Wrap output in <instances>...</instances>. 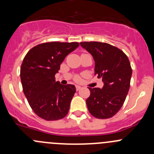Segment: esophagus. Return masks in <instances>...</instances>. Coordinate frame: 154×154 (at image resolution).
Masks as SVG:
<instances>
[{"label":"esophagus","instance_id":"esophagus-1","mask_svg":"<svg viewBox=\"0 0 154 154\" xmlns=\"http://www.w3.org/2000/svg\"><path fill=\"white\" fill-rule=\"evenodd\" d=\"M80 88H81V86H76V90H77V91H79V90H80Z\"/></svg>","mask_w":154,"mask_h":154}]
</instances>
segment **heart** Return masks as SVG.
<instances>
[{"label":"heart","instance_id":"b5f03b06","mask_svg":"<svg viewBox=\"0 0 154 154\" xmlns=\"http://www.w3.org/2000/svg\"><path fill=\"white\" fill-rule=\"evenodd\" d=\"M76 80H79V77H76Z\"/></svg>","mask_w":154,"mask_h":154}]
</instances>
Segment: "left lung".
<instances>
[{
	"instance_id": "1",
	"label": "left lung",
	"mask_w": 154,
	"mask_h": 154,
	"mask_svg": "<svg viewBox=\"0 0 154 154\" xmlns=\"http://www.w3.org/2000/svg\"><path fill=\"white\" fill-rule=\"evenodd\" d=\"M80 45L92 55L94 74L103 82L102 88H88V109L97 119H109L123 106L130 88L132 68L129 59L122 50L107 43L83 42Z\"/></svg>"
}]
</instances>
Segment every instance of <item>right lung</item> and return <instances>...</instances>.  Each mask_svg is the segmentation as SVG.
<instances>
[{"mask_svg": "<svg viewBox=\"0 0 154 154\" xmlns=\"http://www.w3.org/2000/svg\"><path fill=\"white\" fill-rule=\"evenodd\" d=\"M79 45L78 42L42 43L24 57L20 71L23 91L38 117L57 121L68 114L76 88L56 82L55 74L66 56Z\"/></svg>", "mask_w": 154, "mask_h": 154, "instance_id": "obj_1", "label": "right lung"}]
</instances>
